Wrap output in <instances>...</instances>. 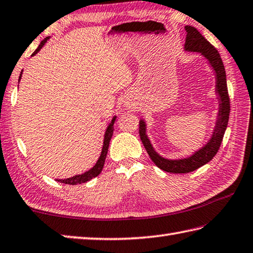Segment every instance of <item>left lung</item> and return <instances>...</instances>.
Returning a JSON list of instances; mask_svg holds the SVG:
<instances>
[{"label": "left lung", "mask_w": 253, "mask_h": 253, "mask_svg": "<svg viewBox=\"0 0 253 253\" xmlns=\"http://www.w3.org/2000/svg\"><path fill=\"white\" fill-rule=\"evenodd\" d=\"M187 32L185 49L190 52H199L210 62L211 66L214 68L215 75H217V91L220 96V108L217 126L214 128L212 138L207 144L204 148H201L196 154L190 156L189 158L178 159V160H169L165 159L156 153L153 147L150 145L149 139L146 135V126L145 123L140 121L139 123V136L144 145L147 154L149 155L150 159L158 168L163 169L164 171L172 172V173H187L196 170V169L204 166L207 163H209L215 155L221 146L223 139L224 131L227 129L229 115H230V98L228 94L227 87V77L226 71L222 63V59L220 57L212 44H210L200 32L194 26L187 25L185 26Z\"/></svg>", "instance_id": "8db88e82"}]
</instances>
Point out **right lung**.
<instances>
[{
  "label": "right lung",
  "mask_w": 253,
  "mask_h": 253,
  "mask_svg": "<svg viewBox=\"0 0 253 253\" xmlns=\"http://www.w3.org/2000/svg\"><path fill=\"white\" fill-rule=\"evenodd\" d=\"M48 40V38L44 39L42 42H41L40 46L35 49V52L33 53L36 54L39 52V50L42 48L43 45L45 44V42ZM21 76H22V73L20 77H18V81L21 80ZM116 121V117L113 118L112 123L109 124V126L107 127V130H106V134H105V138H104V146H103V149H102V154H100V157L98 159V162L96 163L95 166L90 169V170L86 171L85 173L83 174H77V176H74L72 178H67V179H61V180L57 181H61L63 183H66V185H77V183H84L86 181H89L90 179H93L95 177H97L98 174L102 172L103 170V167H104V164H105V159H106V156H107V151H108V147H109V141L112 139V136H113V132H114V123Z\"/></svg>",
  "instance_id": "obj_1"
}]
</instances>
